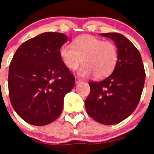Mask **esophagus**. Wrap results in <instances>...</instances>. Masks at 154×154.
Listing matches in <instances>:
<instances>
[{
    "label": "esophagus",
    "mask_w": 154,
    "mask_h": 154,
    "mask_svg": "<svg viewBox=\"0 0 154 154\" xmlns=\"http://www.w3.org/2000/svg\"><path fill=\"white\" fill-rule=\"evenodd\" d=\"M82 81V80L80 79L79 78H78V77H75V83H76V84L79 83V82H81Z\"/></svg>",
    "instance_id": "obj_1"
}]
</instances>
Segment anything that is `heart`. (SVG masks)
<instances>
[{
	"mask_svg": "<svg viewBox=\"0 0 154 154\" xmlns=\"http://www.w3.org/2000/svg\"><path fill=\"white\" fill-rule=\"evenodd\" d=\"M59 53L68 69L75 70L83 61L79 75L88 77L93 74L96 79H103L111 74L119 58L118 48L114 43L89 35L75 39L72 45H62Z\"/></svg>",
	"mask_w": 154,
	"mask_h": 154,
	"instance_id": "b5f03b06",
	"label": "heart"
}]
</instances>
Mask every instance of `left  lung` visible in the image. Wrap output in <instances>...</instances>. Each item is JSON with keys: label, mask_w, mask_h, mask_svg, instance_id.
<instances>
[{"label": "left lung", "mask_w": 154, "mask_h": 154, "mask_svg": "<svg viewBox=\"0 0 154 154\" xmlns=\"http://www.w3.org/2000/svg\"><path fill=\"white\" fill-rule=\"evenodd\" d=\"M100 35L114 41L119 58L109 76L100 82H89L90 92L85 101V109L102 124H117L138 106L146 74L140 53L129 39L118 33Z\"/></svg>", "instance_id": "obj_1"}]
</instances>
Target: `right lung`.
<instances>
[{"label":"right lung","instance_id":"add662e5","mask_svg":"<svg viewBox=\"0 0 154 154\" xmlns=\"http://www.w3.org/2000/svg\"><path fill=\"white\" fill-rule=\"evenodd\" d=\"M67 40L64 34L45 32L24 42L14 55L9 96L14 109L28 123L45 126L62 113L64 97L75 85L59 53Z\"/></svg>","mask_w":154,"mask_h":154}]
</instances>
